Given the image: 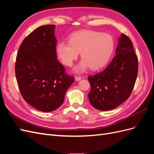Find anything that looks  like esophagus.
I'll list each match as a JSON object with an SVG mask.
<instances>
[{
  "instance_id": "34e87169",
  "label": "esophagus",
  "mask_w": 154,
  "mask_h": 154,
  "mask_svg": "<svg viewBox=\"0 0 154 154\" xmlns=\"http://www.w3.org/2000/svg\"><path fill=\"white\" fill-rule=\"evenodd\" d=\"M82 80V77L80 76H75V80L76 81H80Z\"/></svg>"
}]
</instances>
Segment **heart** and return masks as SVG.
I'll return each mask as SVG.
<instances>
[{
    "mask_svg": "<svg viewBox=\"0 0 154 154\" xmlns=\"http://www.w3.org/2000/svg\"><path fill=\"white\" fill-rule=\"evenodd\" d=\"M114 48V41L109 34L83 30L73 33L69 42L60 41L56 51L62 63L67 66H72L81 52L83 58L74 67L73 71L82 73L90 68L97 70L103 67L110 58Z\"/></svg>",
    "mask_w": 154,
    "mask_h": 154,
    "instance_id": "b5f03b06",
    "label": "heart"
}]
</instances>
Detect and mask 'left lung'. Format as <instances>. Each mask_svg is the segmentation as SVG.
<instances>
[{"instance_id":"left-lung-1","label":"left lung","mask_w":154,"mask_h":154,"mask_svg":"<svg viewBox=\"0 0 154 154\" xmlns=\"http://www.w3.org/2000/svg\"><path fill=\"white\" fill-rule=\"evenodd\" d=\"M138 60L132 41L124 34L118 38L116 56L102 72L88 77L91 104L97 110H112L127 100L136 81Z\"/></svg>"}]
</instances>
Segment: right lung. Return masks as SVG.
Wrapping results in <instances>:
<instances>
[{
	"instance_id": "right-lung-1",
	"label": "right lung",
	"mask_w": 154,
	"mask_h": 154,
	"mask_svg": "<svg viewBox=\"0 0 154 154\" xmlns=\"http://www.w3.org/2000/svg\"><path fill=\"white\" fill-rule=\"evenodd\" d=\"M55 25L40 26L23 40L17 55L15 74L24 100L42 112H51L64 101L74 78L57 60Z\"/></svg>"
}]
</instances>
